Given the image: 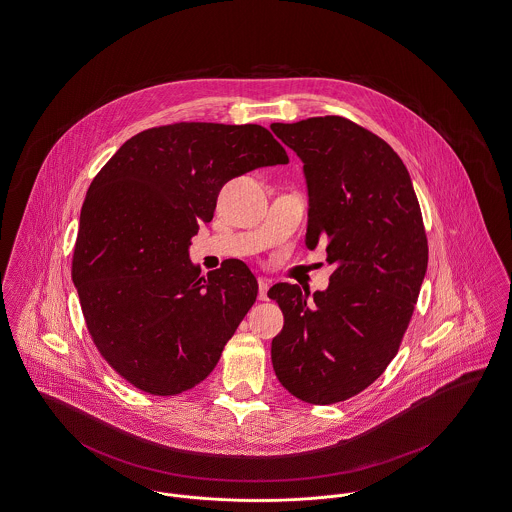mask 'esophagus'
<instances>
[{
  "label": "esophagus",
  "instance_id": "34e87169",
  "mask_svg": "<svg viewBox=\"0 0 512 512\" xmlns=\"http://www.w3.org/2000/svg\"><path fill=\"white\" fill-rule=\"evenodd\" d=\"M268 289H270L268 279H260L258 281V299L260 301H268Z\"/></svg>",
  "mask_w": 512,
  "mask_h": 512
}]
</instances>
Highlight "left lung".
Returning <instances> with one entry per match:
<instances>
[{"label":"left lung","mask_w":512,"mask_h":512,"mask_svg":"<svg viewBox=\"0 0 512 512\" xmlns=\"http://www.w3.org/2000/svg\"><path fill=\"white\" fill-rule=\"evenodd\" d=\"M272 132L303 161L305 244H324L336 268L326 291H268L285 316L273 371L299 400L336 404L373 384L398 353L429 260L421 209L406 165L369 130L320 116Z\"/></svg>","instance_id":"1"}]
</instances>
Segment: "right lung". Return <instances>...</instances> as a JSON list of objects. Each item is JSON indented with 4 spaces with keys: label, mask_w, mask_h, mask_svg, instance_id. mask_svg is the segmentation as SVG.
<instances>
[{
    "label": "right lung",
    "mask_w": 512,
    "mask_h": 512,
    "mask_svg": "<svg viewBox=\"0 0 512 512\" xmlns=\"http://www.w3.org/2000/svg\"><path fill=\"white\" fill-rule=\"evenodd\" d=\"M258 124L180 122L128 139L91 182L71 279L108 365L136 388L174 396L209 375L254 305L240 260L200 275L190 244L235 176L287 165Z\"/></svg>",
    "instance_id": "1"
}]
</instances>
